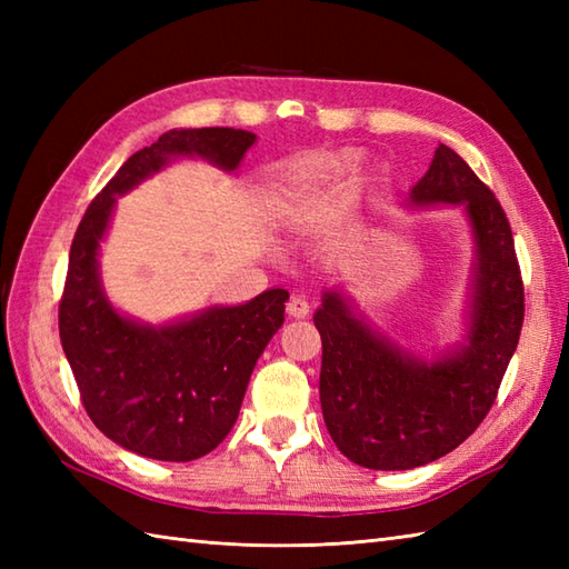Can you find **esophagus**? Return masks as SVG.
Masks as SVG:
<instances>
[{
	"mask_svg": "<svg viewBox=\"0 0 569 569\" xmlns=\"http://www.w3.org/2000/svg\"><path fill=\"white\" fill-rule=\"evenodd\" d=\"M286 310H288V316L300 320V318H306L308 312H310V303L306 300V296H298V293H293L291 298H288Z\"/></svg>",
	"mask_w": 569,
	"mask_h": 569,
	"instance_id": "esophagus-1",
	"label": "esophagus"
}]
</instances>
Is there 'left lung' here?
<instances>
[{
	"label": "left lung",
	"instance_id": "8db88e82",
	"mask_svg": "<svg viewBox=\"0 0 569 569\" xmlns=\"http://www.w3.org/2000/svg\"><path fill=\"white\" fill-rule=\"evenodd\" d=\"M413 208L459 204L475 237L462 345L426 361L386 340L340 291H325L320 403L340 452L367 469H413L462 445L497 401L523 328V281L511 224L462 156L440 143L408 196Z\"/></svg>",
	"mask_w": 569,
	"mask_h": 569
}]
</instances>
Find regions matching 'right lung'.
Segmentation results:
<instances>
[{
    "instance_id": "1",
    "label": "right lung",
    "mask_w": 569,
    "mask_h": 569,
    "mask_svg": "<svg viewBox=\"0 0 569 569\" xmlns=\"http://www.w3.org/2000/svg\"><path fill=\"white\" fill-rule=\"evenodd\" d=\"M257 134L244 129H171L129 156L84 210L70 247L58 308L60 345L82 406L107 438L163 462L212 452L237 422L257 359L283 325L288 291L271 288L244 306H214L171 325L124 318L100 281V241L119 196L176 159L237 171Z\"/></svg>"
}]
</instances>
